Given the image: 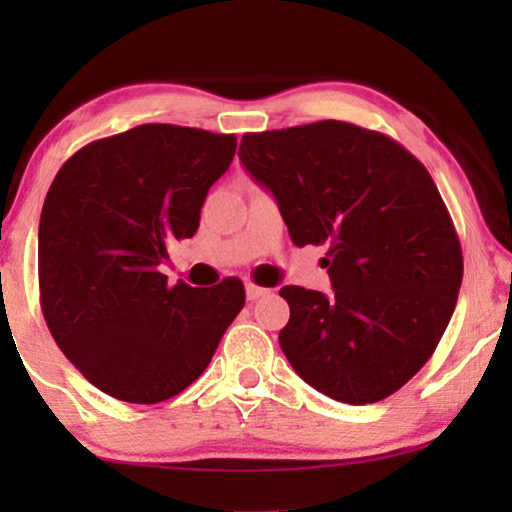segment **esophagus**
I'll return each instance as SVG.
<instances>
[{"instance_id": "1", "label": "esophagus", "mask_w": 512, "mask_h": 512, "mask_svg": "<svg viewBox=\"0 0 512 512\" xmlns=\"http://www.w3.org/2000/svg\"><path fill=\"white\" fill-rule=\"evenodd\" d=\"M268 293H270V289H265V286H258V284H254V282L247 284V298H249V300H258V298L268 296Z\"/></svg>"}]
</instances>
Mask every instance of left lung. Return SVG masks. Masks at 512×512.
<instances>
[{
	"mask_svg": "<svg viewBox=\"0 0 512 512\" xmlns=\"http://www.w3.org/2000/svg\"><path fill=\"white\" fill-rule=\"evenodd\" d=\"M242 165L270 188L293 244H328L333 293L284 286L279 345L335 401L377 403L436 352L464 256L431 174L382 132L345 121L247 132Z\"/></svg>",
	"mask_w": 512,
	"mask_h": 512,
	"instance_id": "8db88e82",
	"label": "left lung"
}]
</instances>
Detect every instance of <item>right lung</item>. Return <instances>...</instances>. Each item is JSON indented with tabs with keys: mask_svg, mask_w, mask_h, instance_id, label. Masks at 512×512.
Returning <instances> with one entry per match:
<instances>
[{
	"mask_svg": "<svg viewBox=\"0 0 512 512\" xmlns=\"http://www.w3.org/2000/svg\"><path fill=\"white\" fill-rule=\"evenodd\" d=\"M235 135L170 123L97 139L55 174L39 221L41 312L62 354L104 394L160 403L205 373L244 284L170 286L167 247L193 237Z\"/></svg>",
	"mask_w": 512,
	"mask_h": 512,
	"instance_id": "right-lung-1",
	"label": "right lung"
}]
</instances>
